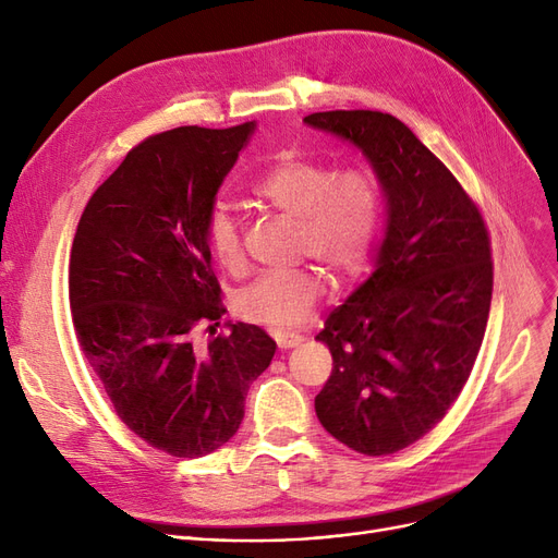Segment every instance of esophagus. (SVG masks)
<instances>
[{
    "label": "esophagus",
    "instance_id": "obj_1",
    "mask_svg": "<svg viewBox=\"0 0 558 558\" xmlns=\"http://www.w3.org/2000/svg\"><path fill=\"white\" fill-rule=\"evenodd\" d=\"M275 340H277L279 349H293V347L302 344V335H298V332H275Z\"/></svg>",
    "mask_w": 558,
    "mask_h": 558
}]
</instances>
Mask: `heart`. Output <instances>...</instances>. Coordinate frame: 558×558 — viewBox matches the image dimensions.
Returning <instances> with one entry per match:
<instances>
[{
    "label": "heart",
    "instance_id": "1",
    "mask_svg": "<svg viewBox=\"0 0 558 558\" xmlns=\"http://www.w3.org/2000/svg\"><path fill=\"white\" fill-rule=\"evenodd\" d=\"M251 195L263 207L295 221V258L312 260L332 283L356 281L367 269L384 211L381 189L373 174L335 177L318 162L283 158L251 185ZM202 234L218 265L228 272H242L244 246L238 218L226 207H214ZM320 295L324 277L312 267H298L258 277L234 300V310L248 324L281 332L305 324Z\"/></svg>",
    "mask_w": 558,
    "mask_h": 558
}]
</instances>
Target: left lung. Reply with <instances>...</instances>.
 <instances>
[{"mask_svg":"<svg viewBox=\"0 0 558 558\" xmlns=\"http://www.w3.org/2000/svg\"><path fill=\"white\" fill-rule=\"evenodd\" d=\"M373 162L388 223L377 267L316 335L332 373L314 400L324 428L365 456L421 440L461 396L494 291L480 207L440 158L391 113H310Z\"/></svg>","mask_w":558,"mask_h":558,"instance_id":"1","label":"left lung"}]
</instances>
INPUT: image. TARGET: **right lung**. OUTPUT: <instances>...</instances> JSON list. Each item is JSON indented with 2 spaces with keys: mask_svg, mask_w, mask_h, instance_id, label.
I'll use <instances>...</instances> for the list:
<instances>
[{
  "mask_svg": "<svg viewBox=\"0 0 558 558\" xmlns=\"http://www.w3.org/2000/svg\"><path fill=\"white\" fill-rule=\"evenodd\" d=\"M251 132L183 125L146 137L93 193L74 234L70 310L83 359L118 418L177 459L238 433L248 386L277 349L251 324L195 342L226 312L202 228Z\"/></svg>",
  "mask_w": 558,
  "mask_h": 558,
  "instance_id": "add662e5",
  "label": "right lung"
}]
</instances>
